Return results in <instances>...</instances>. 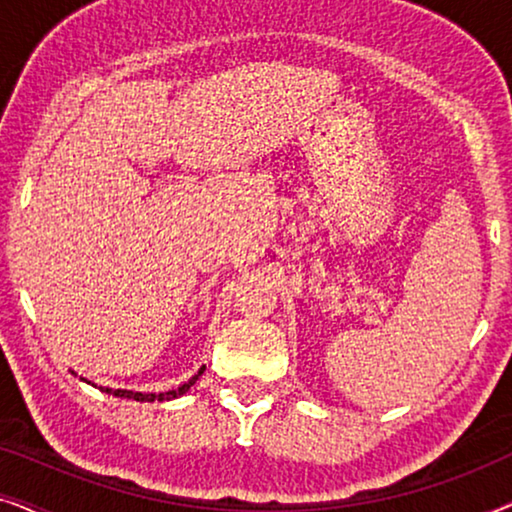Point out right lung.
<instances>
[{
	"label": "right lung",
	"instance_id": "obj_1",
	"mask_svg": "<svg viewBox=\"0 0 512 512\" xmlns=\"http://www.w3.org/2000/svg\"><path fill=\"white\" fill-rule=\"evenodd\" d=\"M202 370H205V366H202V368L198 370V375H193L191 380L181 384V387L172 389V391H163V394H142V391H130V389H111V387H100V389H102V391H107V394H114V396H118V398H135V401H139V403H151V401H172V398H179V396H184L186 391L191 389L195 382H198V377L202 375ZM72 373H74V370H72ZM81 380H83V377H81ZM88 384H90V382H88Z\"/></svg>",
	"mask_w": 512,
	"mask_h": 512
}]
</instances>
